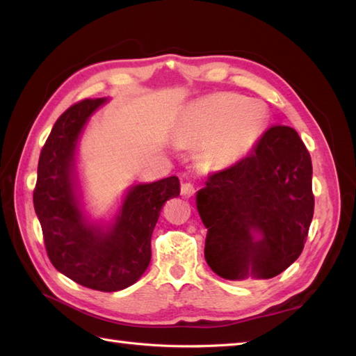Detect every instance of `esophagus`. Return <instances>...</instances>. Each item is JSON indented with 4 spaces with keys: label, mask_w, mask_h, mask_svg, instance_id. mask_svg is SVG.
<instances>
[{
    "label": "esophagus",
    "mask_w": 356,
    "mask_h": 356,
    "mask_svg": "<svg viewBox=\"0 0 356 356\" xmlns=\"http://www.w3.org/2000/svg\"><path fill=\"white\" fill-rule=\"evenodd\" d=\"M180 191H182V196L184 197H193L194 193H196V188H194L193 184L186 182V184L182 185V190H180Z\"/></svg>",
    "instance_id": "obj_1"
}]
</instances>
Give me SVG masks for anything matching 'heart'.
Returning a JSON list of instances; mask_svg holds the SVG:
<instances>
[{
  "label": "heart",
  "mask_w": 356,
  "mask_h": 356,
  "mask_svg": "<svg viewBox=\"0 0 356 356\" xmlns=\"http://www.w3.org/2000/svg\"><path fill=\"white\" fill-rule=\"evenodd\" d=\"M264 122L266 109L259 103L218 94L194 104L177 136L184 143L202 140L199 154L208 168H228L253 148Z\"/></svg>",
  "instance_id": "heart-1"
}]
</instances>
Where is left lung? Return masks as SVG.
I'll return each mask as SVG.
<instances>
[{
    "label": "left lung",
    "mask_w": 356,
    "mask_h": 356,
    "mask_svg": "<svg viewBox=\"0 0 356 356\" xmlns=\"http://www.w3.org/2000/svg\"><path fill=\"white\" fill-rule=\"evenodd\" d=\"M205 261L225 280L277 276L302 253L315 210L312 159L298 132L268 128L253 151L197 193ZM261 233L253 240L252 233Z\"/></svg>",
    "instance_id": "8db88e82"
}]
</instances>
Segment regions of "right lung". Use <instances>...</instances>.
I'll return each instance as SVG.
<instances>
[{
  "mask_svg": "<svg viewBox=\"0 0 356 356\" xmlns=\"http://www.w3.org/2000/svg\"><path fill=\"white\" fill-rule=\"evenodd\" d=\"M104 99H85L63 113L38 160L35 213L52 266L69 280L99 291L138 281L151 261V234L166 200L177 197L176 176L131 188L108 233L86 224L75 197L74 151L89 115Z\"/></svg>",
  "mask_w": 356,
  "mask_h": 356,
  "instance_id": "obj_1",
  "label": "right lung"
}]
</instances>
